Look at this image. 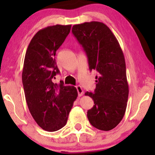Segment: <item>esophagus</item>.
I'll return each instance as SVG.
<instances>
[{
  "mask_svg": "<svg viewBox=\"0 0 155 155\" xmlns=\"http://www.w3.org/2000/svg\"><path fill=\"white\" fill-rule=\"evenodd\" d=\"M76 89H77L78 93V96L81 97L82 94H83V90H82V87L80 85H78L76 86Z\"/></svg>",
  "mask_w": 155,
  "mask_h": 155,
  "instance_id": "34e87169",
  "label": "esophagus"
}]
</instances>
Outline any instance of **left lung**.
Segmentation results:
<instances>
[{
	"mask_svg": "<svg viewBox=\"0 0 155 155\" xmlns=\"http://www.w3.org/2000/svg\"><path fill=\"white\" fill-rule=\"evenodd\" d=\"M72 32L87 56L89 69L97 72L96 89L87 92L94 105L87 111L92 126L108 131L124 118L128 97L126 62L117 39L100 22L73 25Z\"/></svg>",
	"mask_w": 155,
	"mask_h": 155,
	"instance_id": "obj_1",
	"label": "left lung"
}]
</instances>
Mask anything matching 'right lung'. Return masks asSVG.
<instances>
[{
	"instance_id": "1",
	"label": "right lung",
	"mask_w": 155,
	"mask_h": 155,
	"mask_svg": "<svg viewBox=\"0 0 155 155\" xmlns=\"http://www.w3.org/2000/svg\"><path fill=\"white\" fill-rule=\"evenodd\" d=\"M71 29V25H56L39 30L25 57L22 78L27 106L37 124L48 132L65 126L78 97L75 87L53 82L60 73L55 59L56 51Z\"/></svg>"
}]
</instances>
